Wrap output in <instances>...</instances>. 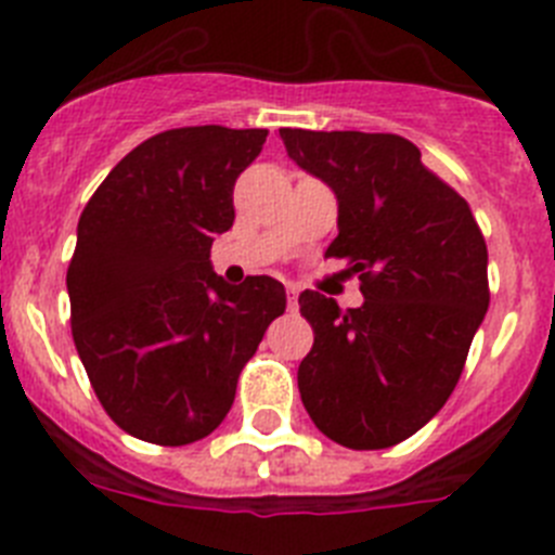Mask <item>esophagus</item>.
Listing matches in <instances>:
<instances>
[{
  "mask_svg": "<svg viewBox=\"0 0 555 555\" xmlns=\"http://www.w3.org/2000/svg\"><path fill=\"white\" fill-rule=\"evenodd\" d=\"M286 294H288V311H297V308H300V302H297V297H300V288L286 286Z\"/></svg>",
  "mask_w": 555,
  "mask_h": 555,
  "instance_id": "esophagus-1",
  "label": "esophagus"
}]
</instances>
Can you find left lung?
<instances>
[{
	"instance_id": "8db88e82",
	"label": "left lung",
	"mask_w": 555,
	"mask_h": 555,
	"mask_svg": "<svg viewBox=\"0 0 555 555\" xmlns=\"http://www.w3.org/2000/svg\"><path fill=\"white\" fill-rule=\"evenodd\" d=\"M288 158L336 194L338 235L364 306L300 294L313 347L297 370L313 425L350 450L403 442L459 384L489 308L487 242L467 199L391 132L292 130Z\"/></svg>"
}]
</instances>
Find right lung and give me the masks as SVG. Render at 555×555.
Masks as SVG:
<instances>
[{
  "instance_id": "1",
  "label": "right lung",
  "mask_w": 555,
  "mask_h": 555,
  "mask_svg": "<svg viewBox=\"0 0 555 555\" xmlns=\"http://www.w3.org/2000/svg\"><path fill=\"white\" fill-rule=\"evenodd\" d=\"M267 130L180 127L113 166L77 224L66 288L72 336L113 423L155 444L205 439L228 416L244 364L286 288L230 286L210 244L233 228L235 178Z\"/></svg>"
}]
</instances>
